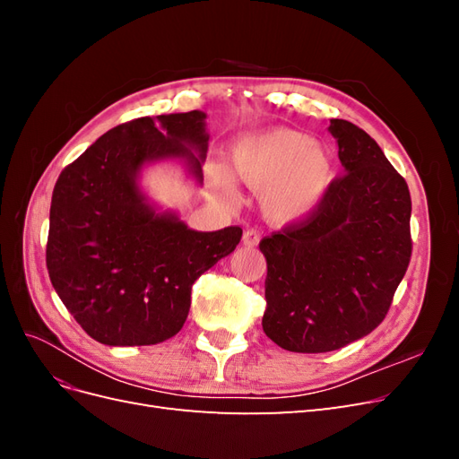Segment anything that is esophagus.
Listing matches in <instances>:
<instances>
[{
    "label": "esophagus",
    "mask_w": 459,
    "mask_h": 459,
    "mask_svg": "<svg viewBox=\"0 0 459 459\" xmlns=\"http://www.w3.org/2000/svg\"><path fill=\"white\" fill-rule=\"evenodd\" d=\"M260 243V233L256 230H247L243 233V245L245 247H256Z\"/></svg>",
    "instance_id": "34e87169"
}]
</instances>
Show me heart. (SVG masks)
Here are the masks:
<instances>
[{"label": "heart", "instance_id": "obj_1", "mask_svg": "<svg viewBox=\"0 0 459 459\" xmlns=\"http://www.w3.org/2000/svg\"><path fill=\"white\" fill-rule=\"evenodd\" d=\"M230 172L260 193V208L272 224L289 226L307 220L324 201L333 179V160L308 134L272 128L241 135L233 143ZM208 179L221 201H239V191L224 169L212 166Z\"/></svg>", "mask_w": 459, "mask_h": 459}]
</instances>
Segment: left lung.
<instances>
[{
	"instance_id": "obj_1",
	"label": "left lung",
	"mask_w": 459,
	"mask_h": 459,
	"mask_svg": "<svg viewBox=\"0 0 459 459\" xmlns=\"http://www.w3.org/2000/svg\"><path fill=\"white\" fill-rule=\"evenodd\" d=\"M344 174L299 224L260 241L264 333L285 351H339L377 327L411 256L406 179L362 128L331 118Z\"/></svg>"
}]
</instances>
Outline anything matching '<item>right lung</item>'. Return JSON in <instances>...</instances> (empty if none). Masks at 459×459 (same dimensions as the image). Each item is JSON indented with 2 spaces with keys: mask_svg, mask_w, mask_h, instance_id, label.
<instances>
[{
  "mask_svg": "<svg viewBox=\"0 0 459 459\" xmlns=\"http://www.w3.org/2000/svg\"><path fill=\"white\" fill-rule=\"evenodd\" d=\"M206 115L143 117L108 130L61 172L46 262L53 289L91 339L157 344L184 327L191 287L235 251L243 230H189L140 189L145 164L182 159L203 182Z\"/></svg>",
  "mask_w": 459,
  "mask_h": 459,
  "instance_id": "1",
  "label": "right lung"
}]
</instances>
